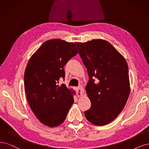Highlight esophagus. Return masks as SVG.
<instances>
[{
  "instance_id": "obj_1",
  "label": "esophagus",
  "mask_w": 149,
  "mask_h": 149,
  "mask_svg": "<svg viewBox=\"0 0 149 149\" xmlns=\"http://www.w3.org/2000/svg\"><path fill=\"white\" fill-rule=\"evenodd\" d=\"M84 93V92L83 88L81 87V86L78 87L77 88V97H81V96H82Z\"/></svg>"
}]
</instances>
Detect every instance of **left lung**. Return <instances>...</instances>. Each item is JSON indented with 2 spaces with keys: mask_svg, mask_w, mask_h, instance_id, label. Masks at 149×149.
Returning a JSON list of instances; mask_svg holds the SVG:
<instances>
[{
  "mask_svg": "<svg viewBox=\"0 0 149 149\" xmlns=\"http://www.w3.org/2000/svg\"><path fill=\"white\" fill-rule=\"evenodd\" d=\"M75 43L89 77L85 89L91 107L85 118L95 125H106L122 111L130 93L127 64L105 40Z\"/></svg>",
  "mask_w": 149,
  "mask_h": 149,
  "instance_id": "left-lung-1",
  "label": "left lung"
}]
</instances>
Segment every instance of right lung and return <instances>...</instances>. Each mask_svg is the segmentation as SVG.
I'll use <instances>...</instances> for the list:
<instances>
[{
    "mask_svg": "<svg viewBox=\"0 0 149 149\" xmlns=\"http://www.w3.org/2000/svg\"><path fill=\"white\" fill-rule=\"evenodd\" d=\"M77 53L74 42L54 39L43 43L28 61L24 75L27 100L46 126L61 124L74 102L71 90L59 81L65 77L64 65Z\"/></svg>",
    "mask_w": 149,
    "mask_h": 149,
    "instance_id": "add662e5",
    "label": "right lung"
}]
</instances>
